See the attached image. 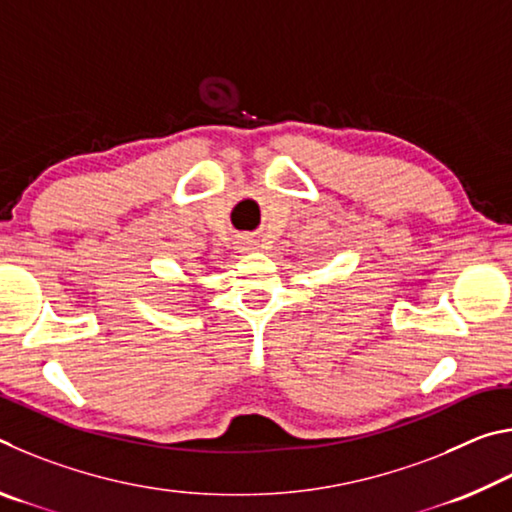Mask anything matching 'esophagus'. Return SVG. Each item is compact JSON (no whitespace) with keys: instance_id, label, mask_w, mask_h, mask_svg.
<instances>
[{"instance_id":"esophagus-1","label":"esophagus","mask_w":512,"mask_h":512,"mask_svg":"<svg viewBox=\"0 0 512 512\" xmlns=\"http://www.w3.org/2000/svg\"><path fill=\"white\" fill-rule=\"evenodd\" d=\"M246 244H248V241H246ZM250 246H253V244H248V246H246V248H250Z\"/></svg>"}]
</instances>
